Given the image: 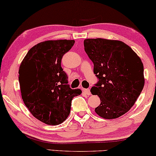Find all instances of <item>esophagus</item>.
<instances>
[{
	"mask_svg": "<svg viewBox=\"0 0 156 156\" xmlns=\"http://www.w3.org/2000/svg\"><path fill=\"white\" fill-rule=\"evenodd\" d=\"M83 91L86 94V95H90V90L89 88H83Z\"/></svg>",
	"mask_w": 156,
	"mask_h": 156,
	"instance_id": "1",
	"label": "esophagus"
}]
</instances>
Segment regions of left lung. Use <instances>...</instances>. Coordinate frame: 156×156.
I'll list each match as a JSON object with an SVG mask.
<instances>
[{"mask_svg":"<svg viewBox=\"0 0 156 156\" xmlns=\"http://www.w3.org/2000/svg\"><path fill=\"white\" fill-rule=\"evenodd\" d=\"M83 45L98 79L90 90L101 100L96 113L104 119L117 118L131 109L144 87L142 61L120 41L88 39Z\"/></svg>","mask_w":156,"mask_h":156,"instance_id":"left-lung-1","label":"left lung"}]
</instances>
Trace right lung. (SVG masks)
<instances>
[{
	"mask_svg": "<svg viewBox=\"0 0 156 156\" xmlns=\"http://www.w3.org/2000/svg\"><path fill=\"white\" fill-rule=\"evenodd\" d=\"M74 40L46 41L28 51L20 63L19 81L22 99L30 113L43 123L58 125L70 113L73 98L81 95L72 89L61 68L63 56Z\"/></svg>",
	"mask_w": 156,
	"mask_h": 156,
	"instance_id": "right-lung-1",
	"label": "right lung"
}]
</instances>
